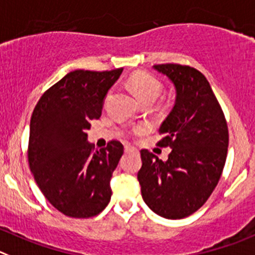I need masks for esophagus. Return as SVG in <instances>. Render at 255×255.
Masks as SVG:
<instances>
[{"instance_id":"1","label":"esophagus","mask_w":255,"mask_h":255,"mask_svg":"<svg viewBox=\"0 0 255 255\" xmlns=\"http://www.w3.org/2000/svg\"><path fill=\"white\" fill-rule=\"evenodd\" d=\"M125 151L126 152H137V148H134V147H132V146H126Z\"/></svg>"}]
</instances>
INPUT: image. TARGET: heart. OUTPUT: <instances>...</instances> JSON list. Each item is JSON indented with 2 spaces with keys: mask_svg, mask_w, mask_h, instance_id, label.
I'll list each match as a JSON object with an SVG mask.
<instances>
[{
  "mask_svg": "<svg viewBox=\"0 0 255 255\" xmlns=\"http://www.w3.org/2000/svg\"><path fill=\"white\" fill-rule=\"evenodd\" d=\"M130 89L134 92V94L138 97L139 101H143L147 98H157L161 92V83L148 73L133 74L128 80Z\"/></svg>",
  "mask_w": 255,
  "mask_h": 255,
  "instance_id": "1",
  "label": "heart"
}]
</instances>
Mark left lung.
<instances>
[{
  "label": "left lung",
  "instance_id": "8db88e82",
  "mask_svg": "<svg viewBox=\"0 0 255 255\" xmlns=\"http://www.w3.org/2000/svg\"><path fill=\"white\" fill-rule=\"evenodd\" d=\"M176 90L172 111L161 125L160 147H170L167 161L141 151L137 173L142 197L166 219H182L199 210L220 180L227 160V121L210 84L194 68L178 64L154 65Z\"/></svg>",
  "mask_w": 255,
  "mask_h": 255
}]
</instances>
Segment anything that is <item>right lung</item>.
Listing matches in <instances>:
<instances>
[{
	"instance_id": "right-lung-1",
	"label": "right lung",
	"mask_w": 255,
	"mask_h": 255,
	"mask_svg": "<svg viewBox=\"0 0 255 255\" xmlns=\"http://www.w3.org/2000/svg\"><path fill=\"white\" fill-rule=\"evenodd\" d=\"M122 71H70L42 94L31 116L30 170L47 201L70 218L98 215L111 201L123 144L111 141L93 151L87 130Z\"/></svg>"
}]
</instances>
